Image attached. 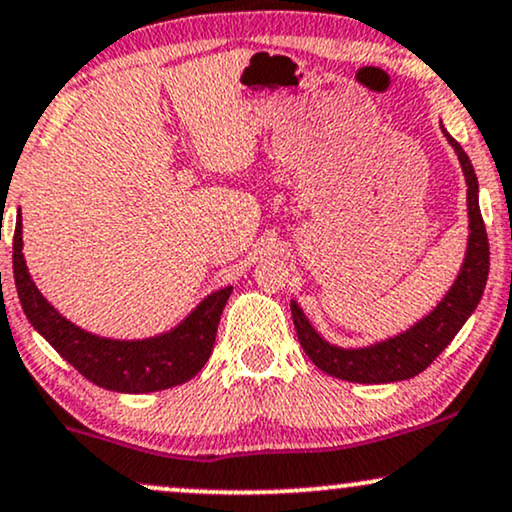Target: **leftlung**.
<instances>
[{
	"label": "left lung",
	"instance_id": "obj_1",
	"mask_svg": "<svg viewBox=\"0 0 512 512\" xmlns=\"http://www.w3.org/2000/svg\"><path fill=\"white\" fill-rule=\"evenodd\" d=\"M446 140L456 149L458 161L465 173V182H468L470 239L468 254H465V263L460 268L458 280L453 282L444 301L427 318H422L418 325H413L408 332L399 334V337H391L387 342L375 346H365V349H339V346L327 344L313 330L304 311L296 306V301H292L294 330L301 342V349L327 375L358 384L410 380V377L420 375L422 370L430 368L434 358L453 342V337H456L460 327L465 325V320L477 308L479 299H482L489 277V239L482 211H479L477 175L468 154H465L463 147L453 140L449 132H446Z\"/></svg>",
	"mask_w": 512,
	"mask_h": 512
}]
</instances>
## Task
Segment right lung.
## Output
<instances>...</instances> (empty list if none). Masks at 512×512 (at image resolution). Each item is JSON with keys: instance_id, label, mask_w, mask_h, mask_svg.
Instances as JSON below:
<instances>
[{"instance_id": "right-lung-1", "label": "right lung", "mask_w": 512, "mask_h": 512, "mask_svg": "<svg viewBox=\"0 0 512 512\" xmlns=\"http://www.w3.org/2000/svg\"><path fill=\"white\" fill-rule=\"evenodd\" d=\"M21 213L14 232V280L18 299L28 320L56 351L97 387L147 394L178 387L204 368L216 342L220 315L230 299L232 287L220 289L194 308L182 323L161 337L142 342H116L80 330L54 311L37 292L23 261Z\"/></svg>"}]
</instances>
